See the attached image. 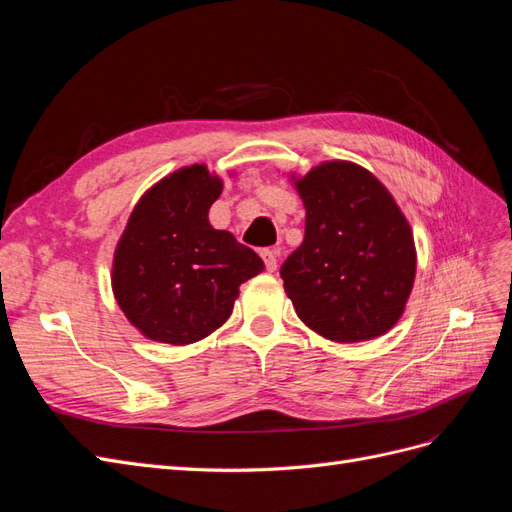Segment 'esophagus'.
Listing matches in <instances>:
<instances>
[{
    "instance_id": "obj_1",
    "label": "esophagus",
    "mask_w": 512,
    "mask_h": 512,
    "mask_svg": "<svg viewBox=\"0 0 512 512\" xmlns=\"http://www.w3.org/2000/svg\"><path fill=\"white\" fill-rule=\"evenodd\" d=\"M260 256H262V260H265L267 271L275 273L277 271V250H262Z\"/></svg>"
}]
</instances>
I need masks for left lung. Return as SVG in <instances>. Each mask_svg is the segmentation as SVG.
<instances>
[{"label":"left lung","mask_w":512,"mask_h":512,"mask_svg":"<svg viewBox=\"0 0 512 512\" xmlns=\"http://www.w3.org/2000/svg\"><path fill=\"white\" fill-rule=\"evenodd\" d=\"M305 207V237L282 265L294 312L337 344L369 342L404 316L416 277L410 222L367 168L320 162L288 175Z\"/></svg>","instance_id":"1"}]
</instances>
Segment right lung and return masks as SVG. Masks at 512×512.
Listing matches in <instances>:
<instances>
[{
    "label": "right lung",
    "instance_id": "1",
    "mask_svg": "<svg viewBox=\"0 0 512 512\" xmlns=\"http://www.w3.org/2000/svg\"><path fill=\"white\" fill-rule=\"evenodd\" d=\"M224 179L207 164L181 166L138 198L115 245L111 286L134 329L151 342L185 346L230 318L239 286L265 262L209 209Z\"/></svg>",
    "mask_w": 512,
    "mask_h": 512
}]
</instances>
